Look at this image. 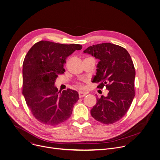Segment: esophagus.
<instances>
[{"label": "esophagus", "instance_id": "esophagus-1", "mask_svg": "<svg viewBox=\"0 0 160 160\" xmlns=\"http://www.w3.org/2000/svg\"><path fill=\"white\" fill-rule=\"evenodd\" d=\"M85 95H86V93H83V92H81V91L78 92V96H79L80 98H82V97H85Z\"/></svg>", "mask_w": 160, "mask_h": 160}]
</instances>
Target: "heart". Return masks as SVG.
Listing matches in <instances>:
<instances>
[{
	"instance_id": "obj_1",
	"label": "heart",
	"mask_w": 160,
	"mask_h": 160,
	"mask_svg": "<svg viewBox=\"0 0 160 160\" xmlns=\"http://www.w3.org/2000/svg\"><path fill=\"white\" fill-rule=\"evenodd\" d=\"M76 87H77L78 88H84L83 83L82 82H77Z\"/></svg>"
}]
</instances>
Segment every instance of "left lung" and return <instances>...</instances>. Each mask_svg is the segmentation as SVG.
<instances>
[{
  "instance_id": "8db88e82",
  "label": "left lung",
  "mask_w": 160,
  "mask_h": 160,
  "mask_svg": "<svg viewBox=\"0 0 160 160\" xmlns=\"http://www.w3.org/2000/svg\"><path fill=\"white\" fill-rule=\"evenodd\" d=\"M83 52L100 60L92 82L109 90L107 97L97 99L91 115L103 124H113L125 116L135 96L136 72L131 56L123 47L110 42L90 46Z\"/></svg>"
}]
</instances>
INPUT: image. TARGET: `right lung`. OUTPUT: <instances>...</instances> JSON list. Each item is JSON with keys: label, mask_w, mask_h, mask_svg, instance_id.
<instances>
[{"label": "right lung", "mask_w": 160, "mask_h": 160, "mask_svg": "<svg viewBox=\"0 0 160 160\" xmlns=\"http://www.w3.org/2000/svg\"><path fill=\"white\" fill-rule=\"evenodd\" d=\"M82 46L41 41L29 50L22 65V94L32 114L41 123L57 126L72 115L78 93L71 89L60 91L55 85L63 74L68 56Z\"/></svg>", "instance_id": "right-lung-1"}]
</instances>
